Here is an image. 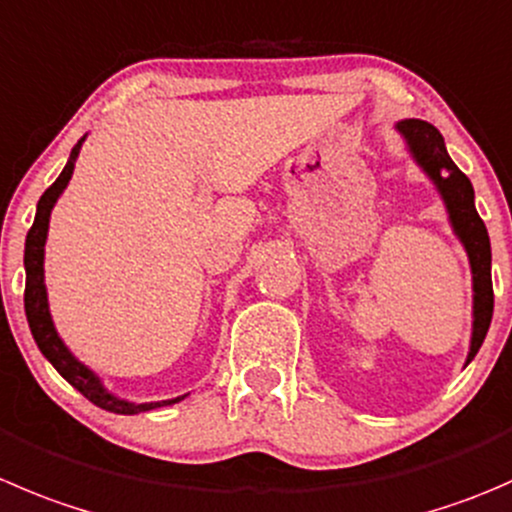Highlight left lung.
<instances>
[{"label": "left lung", "instance_id": "1", "mask_svg": "<svg viewBox=\"0 0 512 512\" xmlns=\"http://www.w3.org/2000/svg\"><path fill=\"white\" fill-rule=\"evenodd\" d=\"M400 135L408 140L410 152L418 165L428 172L448 207L455 235L465 245L473 270V340H470L468 362L478 355L490 320H493V277H490V237L485 222L475 210V192L468 177L458 170L445 150L443 135L423 119H405L398 122Z\"/></svg>", "mask_w": 512, "mask_h": 512}]
</instances>
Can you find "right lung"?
<instances>
[{
  "label": "right lung",
  "mask_w": 512,
  "mask_h": 512,
  "mask_svg": "<svg viewBox=\"0 0 512 512\" xmlns=\"http://www.w3.org/2000/svg\"><path fill=\"white\" fill-rule=\"evenodd\" d=\"M82 142L84 137L74 145L62 175H59L57 180H54V185L39 197L34 225L32 230L27 232V245H24V270H27V285H24V312H27L29 330H32L34 342H37V347L42 350V355L54 365V370H57L59 375L72 385V388H77L89 403L97 405V408L109 410V413H117V415H137V413H147V410L162 408V405L180 403L185 395L175 400H162V403H140V405L114 398V395H109L107 390L102 388L99 377L94 375L89 367H84L82 362L67 350V345L59 340L57 330H54V322H52V315H49V305H47V287H44V242H47L49 212H52L54 202H57V197L64 192L67 182L72 180L74 162H77Z\"/></svg>",
  "instance_id": "1"
}]
</instances>
